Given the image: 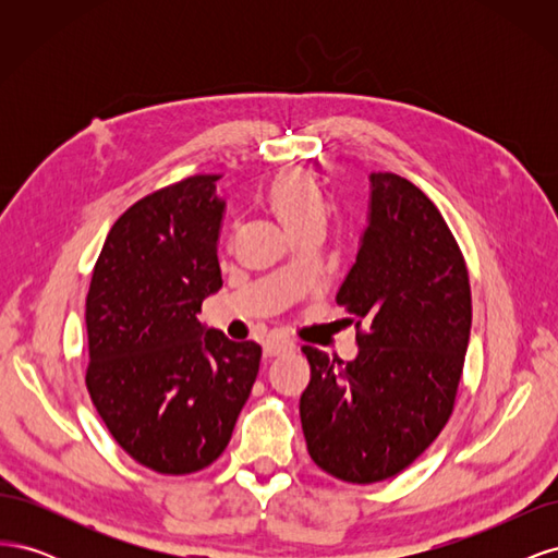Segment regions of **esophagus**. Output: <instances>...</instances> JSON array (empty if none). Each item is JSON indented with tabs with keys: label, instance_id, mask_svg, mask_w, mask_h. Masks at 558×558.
Here are the masks:
<instances>
[{
	"label": "esophagus",
	"instance_id": "esophagus-1",
	"mask_svg": "<svg viewBox=\"0 0 558 558\" xmlns=\"http://www.w3.org/2000/svg\"><path fill=\"white\" fill-rule=\"evenodd\" d=\"M293 342L291 340H281V337H275V340H267L265 347H263V353L267 359L272 356H279V353H286V351H293Z\"/></svg>",
	"mask_w": 558,
	"mask_h": 558
}]
</instances>
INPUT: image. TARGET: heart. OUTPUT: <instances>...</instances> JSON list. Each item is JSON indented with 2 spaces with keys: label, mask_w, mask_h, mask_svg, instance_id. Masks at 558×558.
<instances>
[{
  "label": "heart",
  "mask_w": 558,
  "mask_h": 558,
  "mask_svg": "<svg viewBox=\"0 0 558 558\" xmlns=\"http://www.w3.org/2000/svg\"><path fill=\"white\" fill-rule=\"evenodd\" d=\"M269 202L293 232L314 223L324 226L328 214L324 193L300 170H286L275 177L272 185H269Z\"/></svg>",
  "instance_id": "obj_1"
}]
</instances>
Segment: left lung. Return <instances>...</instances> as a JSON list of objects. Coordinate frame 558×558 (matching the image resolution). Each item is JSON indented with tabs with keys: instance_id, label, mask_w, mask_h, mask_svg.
<instances>
[{
	"instance_id": "8db88e82",
	"label": "left lung",
	"mask_w": 558,
	"mask_h": 558,
	"mask_svg": "<svg viewBox=\"0 0 558 558\" xmlns=\"http://www.w3.org/2000/svg\"><path fill=\"white\" fill-rule=\"evenodd\" d=\"M337 305L356 316L359 356L305 347L300 421L314 463L351 484L398 475L445 428L470 340L461 248L416 185L369 174L367 226Z\"/></svg>"
}]
</instances>
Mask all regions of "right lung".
<instances>
[{
    "instance_id": "add662e5",
    "label": "right lung",
    "mask_w": 558,
    "mask_h": 558,
    "mask_svg": "<svg viewBox=\"0 0 558 558\" xmlns=\"http://www.w3.org/2000/svg\"><path fill=\"white\" fill-rule=\"evenodd\" d=\"M221 177H191L140 199L113 223L86 298V384L113 440L134 461L189 475L230 442L260 347L199 324L223 286Z\"/></svg>"
}]
</instances>
